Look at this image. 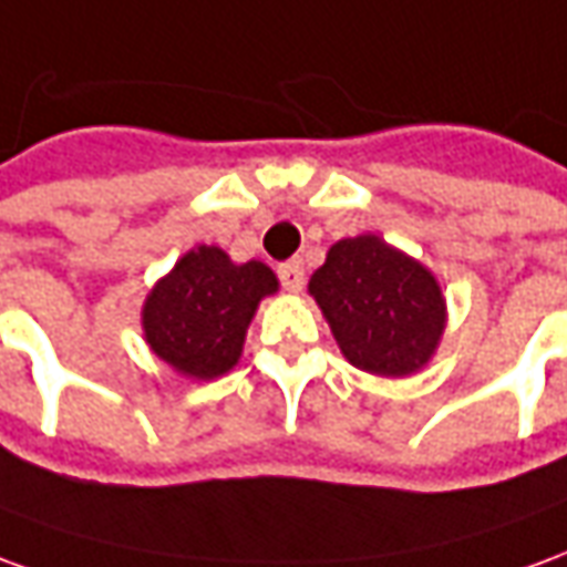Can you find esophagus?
<instances>
[{"mask_svg": "<svg viewBox=\"0 0 567 567\" xmlns=\"http://www.w3.org/2000/svg\"><path fill=\"white\" fill-rule=\"evenodd\" d=\"M277 277H280L284 290L299 292L305 284V268L299 262H284V265H277Z\"/></svg>", "mask_w": 567, "mask_h": 567, "instance_id": "1", "label": "esophagus"}]
</instances>
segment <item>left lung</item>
Instances as JSON below:
<instances>
[{"instance_id":"obj_1","label":"left lung","mask_w":567,"mask_h":567,"mask_svg":"<svg viewBox=\"0 0 567 567\" xmlns=\"http://www.w3.org/2000/svg\"><path fill=\"white\" fill-rule=\"evenodd\" d=\"M308 290L341 354L372 375L415 372L443 336V292L431 271L375 235L339 240Z\"/></svg>"}]
</instances>
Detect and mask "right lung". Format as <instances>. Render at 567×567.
I'll return each mask as SVG.
<instances>
[{"mask_svg":"<svg viewBox=\"0 0 567 567\" xmlns=\"http://www.w3.org/2000/svg\"><path fill=\"white\" fill-rule=\"evenodd\" d=\"M275 290L268 265H235L219 247H198L148 292L146 341L183 375L216 379L238 363L256 305Z\"/></svg>","mask_w":567,"mask_h":567,"instance_id":"obj_1","label":"right lung"}]
</instances>
